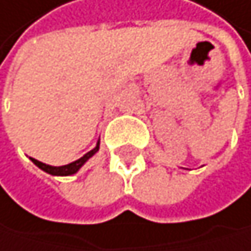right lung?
Returning a JSON list of instances; mask_svg holds the SVG:
<instances>
[{
	"label": "right lung",
	"mask_w": 251,
	"mask_h": 251,
	"mask_svg": "<svg viewBox=\"0 0 251 251\" xmlns=\"http://www.w3.org/2000/svg\"><path fill=\"white\" fill-rule=\"evenodd\" d=\"M100 150V139H98V142H97V145L92 148L91 151H88L86 153L83 157H80V159H77V160H74V162H71V163H68V165H63V167H51V165H47V163H44V162H39L37 159H33V157H30L31 159V162L34 163V165L37 167V168H41L42 171H45V173H48V174H51V176H73V174H75L86 162H88L97 151Z\"/></svg>",
	"instance_id": "1"
}]
</instances>
